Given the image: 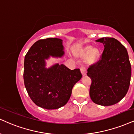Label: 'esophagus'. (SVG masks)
I'll return each instance as SVG.
<instances>
[{"label":"esophagus","instance_id":"1","mask_svg":"<svg viewBox=\"0 0 134 134\" xmlns=\"http://www.w3.org/2000/svg\"><path fill=\"white\" fill-rule=\"evenodd\" d=\"M80 70H81V74L82 75V76H83L86 75V68L85 67L82 66L80 68Z\"/></svg>","mask_w":134,"mask_h":134}]
</instances>
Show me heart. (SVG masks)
Segmentation results:
<instances>
[{
  "label": "heart",
  "mask_w": 134,
  "mask_h": 134,
  "mask_svg": "<svg viewBox=\"0 0 134 134\" xmlns=\"http://www.w3.org/2000/svg\"><path fill=\"white\" fill-rule=\"evenodd\" d=\"M82 57L88 54L86 58V63L90 65L94 64L99 60L100 57V50L97 48H94L91 45L86 46L82 49L81 53Z\"/></svg>",
  "instance_id": "1"
}]
</instances>
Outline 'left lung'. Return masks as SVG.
<instances>
[{
    "label": "left lung",
    "instance_id": "8db88e82",
    "mask_svg": "<svg viewBox=\"0 0 134 134\" xmlns=\"http://www.w3.org/2000/svg\"><path fill=\"white\" fill-rule=\"evenodd\" d=\"M96 42L104 44L100 59L91 65L87 75L91 79L90 95L97 104L109 106L126 95L131 78V65L124 46L114 38L104 37Z\"/></svg>",
    "mask_w": 134,
    "mask_h": 134
}]
</instances>
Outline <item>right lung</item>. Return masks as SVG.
<instances>
[{
  "mask_svg": "<svg viewBox=\"0 0 134 134\" xmlns=\"http://www.w3.org/2000/svg\"><path fill=\"white\" fill-rule=\"evenodd\" d=\"M62 42L57 38L40 40L25 57L24 80L28 94L36 105L46 109L65 105L74 85L82 77L80 69L71 70L58 63L49 68L45 67V59L64 55Z\"/></svg>",
  "mask_w": 134,
  "mask_h": 134,
  "instance_id": "add662e5",
  "label": "right lung"
}]
</instances>
